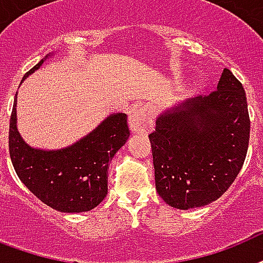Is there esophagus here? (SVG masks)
I'll return each mask as SVG.
<instances>
[{"mask_svg": "<svg viewBox=\"0 0 263 263\" xmlns=\"http://www.w3.org/2000/svg\"><path fill=\"white\" fill-rule=\"evenodd\" d=\"M129 126L133 133L146 134L152 132L154 119H152L149 108L146 105H141V107L133 109V112L130 114L129 117Z\"/></svg>", "mask_w": 263, "mask_h": 263, "instance_id": "obj_1", "label": "esophagus"}]
</instances>
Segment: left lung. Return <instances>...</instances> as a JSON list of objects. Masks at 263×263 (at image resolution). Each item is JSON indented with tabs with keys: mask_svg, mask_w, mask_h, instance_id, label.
<instances>
[{
	"mask_svg": "<svg viewBox=\"0 0 263 263\" xmlns=\"http://www.w3.org/2000/svg\"><path fill=\"white\" fill-rule=\"evenodd\" d=\"M250 140L246 91L225 68L209 96L177 104L149 134L159 196L174 209L217 200L243 167Z\"/></svg>",
	"mask_w": 263,
	"mask_h": 263,
	"instance_id": "obj_1",
	"label": "left lung"
}]
</instances>
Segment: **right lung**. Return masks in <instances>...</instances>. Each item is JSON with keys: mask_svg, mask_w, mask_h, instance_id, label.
Listing matches in <instances>:
<instances>
[{"mask_svg": "<svg viewBox=\"0 0 263 263\" xmlns=\"http://www.w3.org/2000/svg\"><path fill=\"white\" fill-rule=\"evenodd\" d=\"M42 64L44 59L23 81ZM16 99L9 123V155L20 181L41 201L62 213H83L97 207L108 192L109 163L130 136L127 115H109L93 132L63 149H36L17 130Z\"/></svg>", "mask_w": 263, "mask_h": 263, "instance_id": "1", "label": "right lung"}]
</instances>
